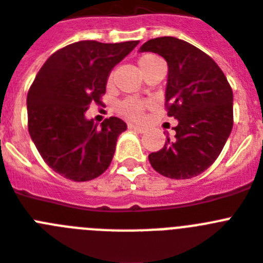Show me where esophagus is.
<instances>
[{
	"label": "esophagus",
	"instance_id": "obj_1",
	"mask_svg": "<svg viewBox=\"0 0 263 263\" xmlns=\"http://www.w3.org/2000/svg\"><path fill=\"white\" fill-rule=\"evenodd\" d=\"M128 128H129V129H134V131H138V132H140V134H142V132H144V128L143 127H140V125H138V124H128Z\"/></svg>",
	"mask_w": 263,
	"mask_h": 263
}]
</instances>
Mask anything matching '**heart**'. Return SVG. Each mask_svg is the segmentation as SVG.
Segmentation results:
<instances>
[{
    "label": "heart",
    "mask_w": 263,
    "mask_h": 263,
    "mask_svg": "<svg viewBox=\"0 0 263 263\" xmlns=\"http://www.w3.org/2000/svg\"><path fill=\"white\" fill-rule=\"evenodd\" d=\"M160 59L155 54H144V56L140 57L139 59V65H140V69L143 70V73L147 72ZM108 81H111V77L108 79ZM147 107H148V101L138 98H128L119 104L118 111L124 118L131 119V120H139L143 116Z\"/></svg>",
    "instance_id": "obj_1"
}]
</instances>
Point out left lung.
I'll return each mask as SVG.
<instances>
[{
    "mask_svg": "<svg viewBox=\"0 0 263 263\" xmlns=\"http://www.w3.org/2000/svg\"><path fill=\"white\" fill-rule=\"evenodd\" d=\"M142 52L168 65L165 111L178 119L175 138L148 155L152 168L171 179H190L213 164L233 129V89L209 54L175 37L148 40Z\"/></svg>",
    "mask_w": 263,
    "mask_h": 263,
    "instance_id": "8db88e82",
    "label": "left lung"
}]
</instances>
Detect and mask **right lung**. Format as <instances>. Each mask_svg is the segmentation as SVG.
Masks as SVG:
<instances>
[{
  "instance_id": "add662e5",
  "label": "right lung",
  "mask_w": 263,
  "mask_h": 263,
  "mask_svg": "<svg viewBox=\"0 0 263 263\" xmlns=\"http://www.w3.org/2000/svg\"><path fill=\"white\" fill-rule=\"evenodd\" d=\"M138 44L79 41L56 50L39 70L26 98L28 129L44 162L64 178L87 182L111 164L127 124L112 116L99 127L85 112L103 104L108 74Z\"/></svg>"
}]
</instances>
